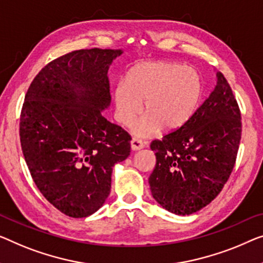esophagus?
I'll use <instances>...</instances> for the list:
<instances>
[{
  "label": "esophagus",
  "instance_id": "obj_1",
  "mask_svg": "<svg viewBox=\"0 0 263 263\" xmlns=\"http://www.w3.org/2000/svg\"><path fill=\"white\" fill-rule=\"evenodd\" d=\"M145 146V143L143 140L140 139H137V138H132L131 140V148L133 151H138V150H142Z\"/></svg>",
  "mask_w": 263,
  "mask_h": 263
}]
</instances>
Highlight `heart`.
<instances>
[{"label": "heart", "instance_id": "b5f03b06", "mask_svg": "<svg viewBox=\"0 0 263 263\" xmlns=\"http://www.w3.org/2000/svg\"><path fill=\"white\" fill-rule=\"evenodd\" d=\"M203 96V81L197 70L169 61H147L128 70L125 82L113 89L116 118L131 126L143 112L147 115L135 125V135L150 137L160 128L176 132L197 111Z\"/></svg>", "mask_w": 263, "mask_h": 263}]
</instances>
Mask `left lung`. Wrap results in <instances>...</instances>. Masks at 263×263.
<instances>
[{
	"mask_svg": "<svg viewBox=\"0 0 263 263\" xmlns=\"http://www.w3.org/2000/svg\"><path fill=\"white\" fill-rule=\"evenodd\" d=\"M217 84L208 99L179 131L154 140L156 166L151 194L176 215L194 214L221 193L236 162L241 140V113L228 81Z\"/></svg>",
	"mask_w": 263,
	"mask_h": 263,
	"instance_id": "8db88e82",
	"label": "left lung"
}]
</instances>
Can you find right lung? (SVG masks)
I'll return each instance as SVG.
<instances>
[{"instance_id":"right-lung-1","label":"right lung","mask_w":263,"mask_h":263,"mask_svg":"<svg viewBox=\"0 0 263 263\" xmlns=\"http://www.w3.org/2000/svg\"><path fill=\"white\" fill-rule=\"evenodd\" d=\"M121 49H80L50 61L23 103L20 140L37 189L62 214L96 213L111 191L115 164L131 137L101 115L111 104L107 72Z\"/></svg>"}]
</instances>
